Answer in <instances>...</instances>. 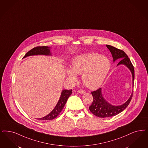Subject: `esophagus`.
Here are the masks:
<instances>
[{"instance_id":"34e87169","label":"esophagus","mask_w":148,"mask_h":148,"mask_svg":"<svg viewBox=\"0 0 148 148\" xmlns=\"http://www.w3.org/2000/svg\"><path fill=\"white\" fill-rule=\"evenodd\" d=\"M77 91V92H78V93H79V94H85V91H84L83 90H78Z\"/></svg>"}]
</instances>
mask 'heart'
I'll return each mask as SVG.
<instances>
[{
    "instance_id": "b5f03b06",
    "label": "heart",
    "mask_w": 148,
    "mask_h": 148,
    "mask_svg": "<svg viewBox=\"0 0 148 148\" xmlns=\"http://www.w3.org/2000/svg\"><path fill=\"white\" fill-rule=\"evenodd\" d=\"M111 67L109 58L94 52L77 56L71 61V69H67L66 74L72 80H75V74H82L84 85L90 89L100 86L106 77Z\"/></svg>"
}]
</instances>
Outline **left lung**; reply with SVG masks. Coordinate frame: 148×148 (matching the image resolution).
Wrapping results in <instances>:
<instances>
[{
  "label": "left lung",
  "mask_w": 148,
  "mask_h": 148,
  "mask_svg": "<svg viewBox=\"0 0 148 148\" xmlns=\"http://www.w3.org/2000/svg\"><path fill=\"white\" fill-rule=\"evenodd\" d=\"M106 47L112 54L113 62L116 60H120L117 66L124 65L130 70L132 75V83L133 88L134 69L133 65H132L128 56L122 50L119 49L113 46L106 45ZM91 94L93 96L94 100L91 105L89 107V110L95 116L101 118L113 117L122 112L130 104L133 95V93H132L128 100L124 103L121 105L115 106L110 103L103 97L101 88L95 91L91 92Z\"/></svg>",
  "instance_id": "left-lung-1"
}]
</instances>
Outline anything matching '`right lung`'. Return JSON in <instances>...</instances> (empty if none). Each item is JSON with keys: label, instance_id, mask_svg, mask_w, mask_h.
I'll return each instance as SVG.
<instances>
[{"label": "right lung", "instance_id": "1", "mask_svg": "<svg viewBox=\"0 0 148 148\" xmlns=\"http://www.w3.org/2000/svg\"><path fill=\"white\" fill-rule=\"evenodd\" d=\"M50 47L48 46H39L34 48L30 51H29L26 53L24 58H26L29 56H36V55H45V56H52V54L51 53ZM72 94V90H63L62 91L61 95L60 96L59 100L58 101L56 106L54 108L53 110L49 113L47 116L42 117V118H37V119L41 120V121H48L52 120L54 118H56L58 115L62 110H63V107L65 106L66 101L69 97Z\"/></svg>", "mask_w": 148, "mask_h": 148}]
</instances>
